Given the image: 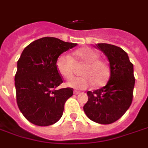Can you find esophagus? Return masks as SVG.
Listing matches in <instances>:
<instances>
[{"label": "esophagus", "mask_w": 148, "mask_h": 148, "mask_svg": "<svg viewBox=\"0 0 148 148\" xmlns=\"http://www.w3.org/2000/svg\"><path fill=\"white\" fill-rule=\"evenodd\" d=\"M80 93H81V92L79 91V90H74V94H75V95H79Z\"/></svg>", "instance_id": "esophagus-1"}]
</instances>
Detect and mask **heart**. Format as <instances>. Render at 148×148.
I'll return each mask as SVG.
<instances>
[{"label":"heart","instance_id":"heart-1","mask_svg":"<svg viewBox=\"0 0 148 148\" xmlns=\"http://www.w3.org/2000/svg\"><path fill=\"white\" fill-rule=\"evenodd\" d=\"M74 62L85 64L80 74L68 83L75 89H87L91 85L100 87L104 85L110 76V68L105 61L99 60V54L90 48H82L73 53V58L66 54L61 55L57 60L56 67L64 78L70 79L74 70Z\"/></svg>","mask_w":148,"mask_h":148}]
</instances>
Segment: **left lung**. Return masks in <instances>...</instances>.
<instances>
[{
    "instance_id": "left-lung-1",
    "label": "left lung",
    "mask_w": 148,
    "mask_h": 148,
    "mask_svg": "<svg viewBox=\"0 0 148 148\" xmlns=\"http://www.w3.org/2000/svg\"><path fill=\"white\" fill-rule=\"evenodd\" d=\"M96 46L108 59L110 75L106 86L87 91L88 101L84 110L91 121L109 125L122 117L131 106L135 85L133 64L127 53L118 46L106 43H98Z\"/></svg>"
}]
</instances>
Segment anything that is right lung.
Masks as SVG:
<instances>
[{"mask_svg":"<svg viewBox=\"0 0 148 148\" xmlns=\"http://www.w3.org/2000/svg\"><path fill=\"white\" fill-rule=\"evenodd\" d=\"M76 45L56 38H42L29 44L17 61V105L26 119L35 125H51L62 117L64 103L73 95V89H58L63 78L56 62L62 53Z\"/></svg>","mask_w":148,"mask_h":148,"instance_id":"1","label":"right lung"}]
</instances>
